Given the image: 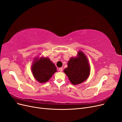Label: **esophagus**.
I'll return each mask as SVG.
<instances>
[{
	"label": "esophagus",
	"instance_id": "esophagus-1",
	"mask_svg": "<svg viewBox=\"0 0 122 122\" xmlns=\"http://www.w3.org/2000/svg\"><path fill=\"white\" fill-rule=\"evenodd\" d=\"M59 71H60V72H62V71H63V68H59Z\"/></svg>",
	"mask_w": 122,
	"mask_h": 122
}]
</instances>
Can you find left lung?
Listing matches in <instances>:
<instances>
[{
    "label": "left lung",
    "mask_w": 122,
    "mask_h": 122,
    "mask_svg": "<svg viewBox=\"0 0 122 122\" xmlns=\"http://www.w3.org/2000/svg\"><path fill=\"white\" fill-rule=\"evenodd\" d=\"M67 64L64 72L73 85L80 84L89 77L90 67L87 58L83 52L79 51L77 56L71 58Z\"/></svg>",
    "instance_id": "1"
}]
</instances>
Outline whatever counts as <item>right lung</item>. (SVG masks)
<instances>
[{
  "instance_id": "1",
  "label": "right lung",
  "mask_w": 122,
  "mask_h": 122,
  "mask_svg": "<svg viewBox=\"0 0 122 122\" xmlns=\"http://www.w3.org/2000/svg\"><path fill=\"white\" fill-rule=\"evenodd\" d=\"M32 72L36 80L40 83L49 80L54 73L57 72L55 64L48 58L41 57L34 59L31 67Z\"/></svg>"
}]
</instances>
